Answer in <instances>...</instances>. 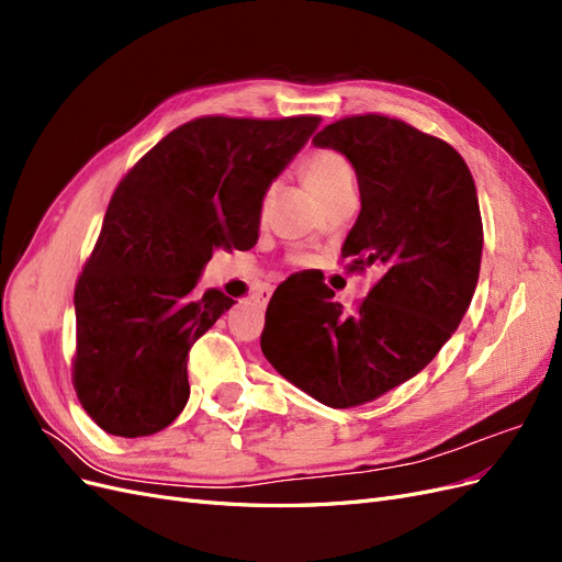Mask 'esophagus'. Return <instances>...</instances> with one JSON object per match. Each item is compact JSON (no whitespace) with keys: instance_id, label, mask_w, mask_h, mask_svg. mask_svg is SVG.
Masks as SVG:
<instances>
[{"instance_id":"esophagus-1","label":"esophagus","mask_w":562,"mask_h":562,"mask_svg":"<svg viewBox=\"0 0 562 562\" xmlns=\"http://www.w3.org/2000/svg\"><path fill=\"white\" fill-rule=\"evenodd\" d=\"M269 297H271V288L269 285H260V288H255L252 291V300L260 304V307H265V304L269 302Z\"/></svg>"}]
</instances>
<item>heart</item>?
<instances>
[{
    "label": "heart",
    "instance_id": "obj_1",
    "mask_svg": "<svg viewBox=\"0 0 562 562\" xmlns=\"http://www.w3.org/2000/svg\"><path fill=\"white\" fill-rule=\"evenodd\" d=\"M302 171L312 190L321 196L328 199L333 192L342 190L347 184H353V171L349 161L337 155L335 149H314L302 161Z\"/></svg>",
    "mask_w": 562,
    "mask_h": 562
}]
</instances>
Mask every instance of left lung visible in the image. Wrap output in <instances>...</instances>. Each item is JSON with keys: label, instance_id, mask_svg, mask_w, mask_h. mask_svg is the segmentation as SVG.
I'll return each mask as SVG.
<instances>
[{"label": "left lung", "instance_id": "8db88e82", "mask_svg": "<svg viewBox=\"0 0 562 562\" xmlns=\"http://www.w3.org/2000/svg\"><path fill=\"white\" fill-rule=\"evenodd\" d=\"M351 161L361 213L345 269L375 267L370 293L345 310L326 283L279 285L262 353L328 407H356L415 378L469 310L481 271L483 220L469 166L436 135L386 114L337 119L314 135Z\"/></svg>", "mask_w": 562, "mask_h": 562}]
</instances>
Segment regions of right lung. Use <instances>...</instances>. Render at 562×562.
Listing matches in <instances>:
<instances>
[{
    "mask_svg": "<svg viewBox=\"0 0 562 562\" xmlns=\"http://www.w3.org/2000/svg\"><path fill=\"white\" fill-rule=\"evenodd\" d=\"M321 116H199L116 184L75 285L72 384L112 436L166 429L190 398L187 356L234 300L196 293L217 248L258 241L262 199Z\"/></svg>",
    "mask_w": 562,
    "mask_h": 562,
    "instance_id": "obj_1",
    "label": "right lung"
}]
</instances>
